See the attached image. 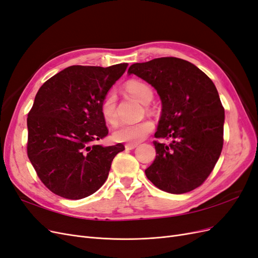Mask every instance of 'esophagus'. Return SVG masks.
Wrapping results in <instances>:
<instances>
[{
	"instance_id": "34e87169",
	"label": "esophagus",
	"mask_w": 258,
	"mask_h": 258,
	"mask_svg": "<svg viewBox=\"0 0 258 258\" xmlns=\"http://www.w3.org/2000/svg\"><path fill=\"white\" fill-rule=\"evenodd\" d=\"M137 146H138V144H126L124 145V148H126L127 151H131V150H135Z\"/></svg>"
}]
</instances>
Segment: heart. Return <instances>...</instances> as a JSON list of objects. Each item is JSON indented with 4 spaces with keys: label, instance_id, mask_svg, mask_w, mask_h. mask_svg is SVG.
I'll use <instances>...</instances> for the list:
<instances>
[{
    "label": "heart",
    "instance_id": "heart-1",
    "mask_svg": "<svg viewBox=\"0 0 258 258\" xmlns=\"http://www.w3.org/2000/svg\"><path fill=\"white\" fill-rule=\"evenodd\" d=\"M127 91L130 95L138 99L141 103H148L153 98V89L150 85L140 81H130L126 86ZM101 112L104 119L114 123L117 120L116 112V96L114 92L107 93L101 103ZM154 124L150 120H141L134 123L123 122L116 127L113 138L117 142L124 143H138L150 134L153 130Z\"/></svg>",
    "mask_w": 258,
    "mask_h": 258
}]
</instances>
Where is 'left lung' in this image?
Masks as SVG:
<instances>
[{
  "mask_svg": "<svg viewBox=\"0 0 258 258\" xmlns=\"http://www.w3.org/2000/svg\"><path fill=\"white\" fill-rule=\"evenodd\" d=\"M135 74L157 90L161 116L154 141L156 158L145 170L147 178L170 194L191 191L214 169L224 143L225 111L215 85L190 62L163 57L132 64Z\"/></svg>",
  "mask_w": 258,
  "mask_h": 258,
  "instance_id": "1",
  "label": "left lung"
}]
</instances>
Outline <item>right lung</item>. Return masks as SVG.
<instances>
[{"mask_svg":"<svg viewBox=\"0 0 258 258\" xmlns=\"http://www.w3.org/2000/svg\"><path fill=\"white\" fill-rule=\"evenodd\" d=\"M128 63L72 66L38 89L28 114V157L43 184L67 199L88 197L104 184L118 143L98 145L108 130L101 103Z\"/></svg>","mask_w":258,"mask_h":258,"instance_id":"obj_1","label":"right lung"}]
</instances>
